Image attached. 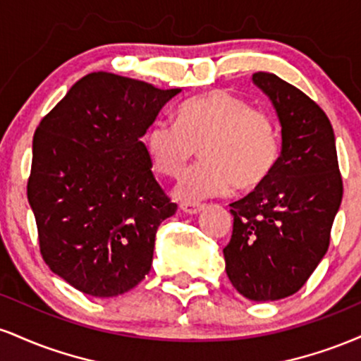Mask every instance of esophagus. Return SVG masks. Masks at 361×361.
Wrapping results in <instances>:
<instances>
[{"mask_svg":"<svg viewBox=\"0 0 361 361\" xmlns=\"http://www.w3.org/2000/svg\"><path fill=\"white\" fill-rule=\"evenodd\" d=\"M202 207H204V205H202V204H192V202H181V204H180L181 212H185V214H188V215L200 212Z\"/></svg>","mask_w":361,"mask_h":361,"instance_id":"34e87169","label":"esophagus"}]
</instances>
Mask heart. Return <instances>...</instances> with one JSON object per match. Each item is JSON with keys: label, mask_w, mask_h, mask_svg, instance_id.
<instances>
[{"label": "heart", "mask_w": 361, "mask_h": 361, "mask_svg": "<svg viewBox=\"0 0 361 361\" xmlns=\"http://www.w3.org/2000/svg\"><path fill=\"white\" fill-rule=\"evenodd\" d=\"M144 146L159 175L180 178L200 149L204 163L178 188L185 200L251 192L270 180L281 157V134L270 111L229 90H212L178 109L176 123L156 120Z\"/></svg>", "instance_id": "obj_1"}]
</instances>
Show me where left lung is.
I'll return each mask as SVG.
<instances>
[{
	"label": "left lung",
	"instance_id": "obj_1",
	"mask_svg": "<svg viewBox=\"0 0 361 361\" xmlns=\"http://www.w3.org/2000/svg\"><path fill=\"white\" fill-rule=\"evenodd\" d=\"M252 81L281 123V157L270 180L231 204L226 271L251 300H279L304 287L324 258L343 198L334 132L324 110L273 73Z\"/></svg>",
	"mask_w": 361,
	"mask_h": 361
}]
</instances>
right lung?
<instances>
[{"instance_id":"obj_1","label":"right lung","mask_w":361,"mask_h":361,"mask_svg":"<svg viewBox=\"0 0 361 361\" xmlns=\"http://www.w3.org/2000/svg\"><path fill=\"white\" fill-rule=\"evenodd\" d=\"M180 91L91 73L37 127L27 197L40 255L88 295H120L151 270L156 231L176 204L140 137Z\"/></svg>"}]
</instances>
